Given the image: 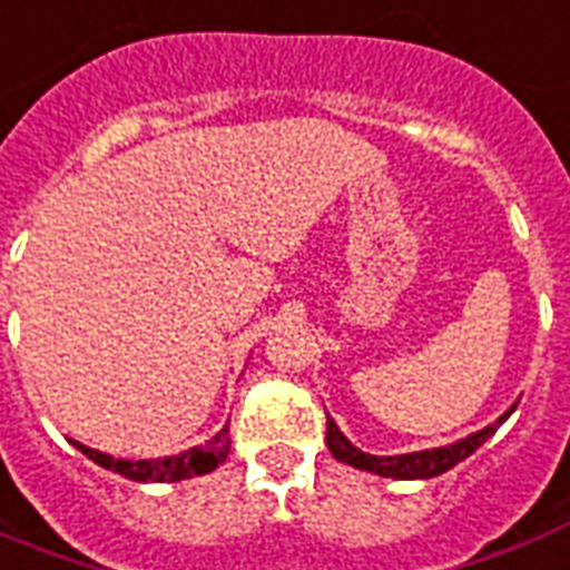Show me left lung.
<instances>
[{
    "label": "left lung",
    "mask_w": 570,
    "mask_h": 570,
    "mask_svg": "<svg viewBox=\"0 0 570 570\" xmlns=\"http://www.w3.org/2000/svg\"><path fill=\"white\" fill-rule=\"evenodd\" d=\"M517 410V403H511V410H505L493 424L488 428L469 433L463 440L451 442V445H440V449H424L412 451V454H391V458H376V454H367V451L355 449L353 442L346 440L341 433V428L328 419V430H325V442H328V451L334 458L346 463V466L364 469V472H373V475L382 478H401V481H415V478H436L442 472H449L451 466H458L460 460H466L472 451H478L484 442L499 430V424H505L508 415Z\"/></svg>",
    "instance_id": "8db88e82"
}]
</instances>
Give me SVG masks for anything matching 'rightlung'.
Segmentation results:
<instances>
[{"label":"right lung","mask_w":570,"mask_h":570,"mask_svg":"<svg viewBox=\"0 0 570 570\" xmlns=\"http://www.w3.org/2000/svg\"><path fill=\"white\" fill-rule=\"evenodd\" d=\"M229 428L217 430L212 440H206L203 445H194V449L181 451V454H173V458H149V460H125L112 458V454H104L98 449H89L82 442H73V449H80L89 460H95L98 466L110 469V472H119V475L130 478V481H140V484H173V481H185V478L206 475L212 469H217L229 454Z\"/></svg>","instance_id":"obj_1"}]
</instances>
